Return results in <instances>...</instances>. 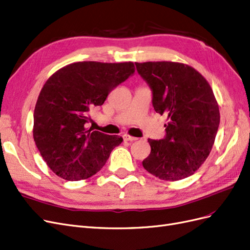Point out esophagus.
<instances>
[{
	"instance_id": "obj_1",
	"label": "esophagus",
	"mask_w": 250,
	"mask_h": 250,
	"mask_svg": "<svg viewBox=\"0 0 250 250\" xmlns=\"http://www.w3.org/2000/svg\"><path fill=\"white\" fill-rule=\"evenodd\" d=\"M123 139H124V141H127V142H134V141L137 140L136 137H133V136H130V135H127V134H125V135L123 136Z\"/></svg>"
}]
</instances>
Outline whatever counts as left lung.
I'll return each instance as SVG.
<instances>
[{
  "instance_id": "obj_1",
  "label": "left lung",
  "mask_w": 250,
  "mask_h": 250,
  "mask_svg": "<svg viewBox=\"0 0 250 250\" xmlns=\"http://www.w3.org/2000/svg\"><path fill=\"white\" fill-rule=\"evenodd\" d=\"M135 66L152 91L155 111L168 120L162 140H148L151 153L143 161L144 168L167 181L193 175L209 156L220 121L209 83L182 63L146 62Z\"/></svg>"
}]
</instances>
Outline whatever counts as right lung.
<instances>
[{
	"instance_id": "1",
	"label": "right lung",
	"mask_w": 250,
	"mask_h": 250,
	"mask_svg": "<svg viewBox=\"0 0 250 250\" xmlns=\"http://www.w3.org/2000/svg\"><path fill=\"white\" fill-rule=\"evenodd\" d=\"M132 62H77L51 75L34 110L33 136L48 167L68 181L88 179L122 143L118 135L87 129L90 111L134 74Z\"/></svg>"
}]
</instances>
